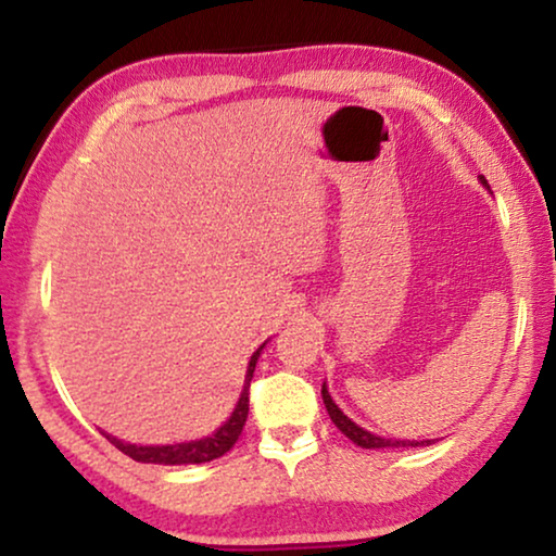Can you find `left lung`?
<instances>
[{
	"mask_svg": "<svg viewBox=\"0 0 556 556\" xmlns=\"http://www.w3.org/2000/svg\"><path fill=\"white\" fill-rule=\"evenodd\" d=\"M479 181L490 189V185H486L484 177H479ZM321 400H325V407L329 412L331 421H334L339 432H342L344 437H350L354 444L362 446V450H384V446H427L432 444V439H425V442H417V439H384V437H377L367 432V429L359 427L357 421H352L346 414L337 407L334 400H331V394L327 392V384H321Z\"/></svg>",
	"mask_w": 556,
	"mask_h": 556,
	"instance_id": "obj_1",
	"label": "left lung"
}]
</instances>
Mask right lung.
<instances>
[{"label":"right lung","instance_id":"obj_1","mask_svg":"<svg viewBox=\"0 0 556 556\" xmlns=\"http://www.w3.org/2000/svg\"><path fill=\"white\" fill-rule=\"evenodd\" d=\"M264 350V344L252 354L250 367H247V377H244V389L239 394V402L231 417L222 425L217 432L204 437V439H194V442H181V444H164V446H139V444H127L122 439L104 434L110 442L117 446L119 452L127 454L135 462H144V464H202V462H212L227 454L235 442L242 434L247 414H250V382L254 377V367L256 359H260V352Z\"/></svg>","mask_w":556,"mask_h":556}]
</instances>
